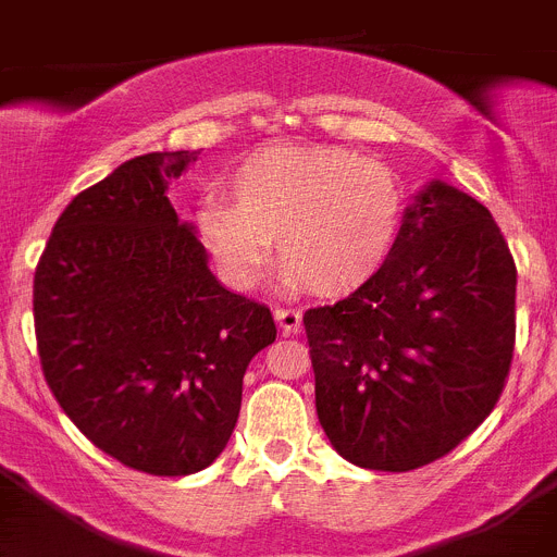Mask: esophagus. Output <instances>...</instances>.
Returning a JSON list of instances; mask_svg holds the SVG:
<instances>
[{"label":"esophagus","instance_id":"1","mask_svg":"<svg viewBox=\"0 0 557 557\" xmlns=\"http://www.w3.org/2000/svg\"><path fill=\"white\" fill-rule=\"evenodd\" d=\"M301 309H275V323H278L282 334L301 332Z\"/></svg>","mask_w":557,"mask_h":557}]
</instances>
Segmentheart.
Returning a JSON list of instances; mask_svg holds the SVG:
<instances>
[{
	"label": "heart",
	"mask_w": 557,
	"mask_h": 557,
	"mask_svg": "<svg viewBox=\"0 0 557 557\" xmlns=\"http://www.w3.org/2000/svg\"><path fill=\"white\" fill-rule=\"evenodd\" d=\"M234 200L206 195L198 234L236 289L262 278L278 236L282 287L343 298L371 284L401 243L407 191L385 161L351 147L273 145L236 166Z\"/></svg>",
	"instance_id": "obj_1"
}]
</instances>
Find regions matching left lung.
Returning a JSON list of instances; mask_svg holds the SVG:
<instances>
[{
  "label": "left lung",
  "instance_id": "1",
  "mask_svg": "<svg viewBox=\"0 0 557 557\" xmlns=\"http://www.w3.org/2000/svg\"><path fill=\"white\" fill-rule=\"evenodd\" d=\"M314 407L339 457L412 471L491 416L516 343V264L491 211L430 181L385 270L304 314Z\"/></svg>",
  "mask_w": 557,
  "mask_h": 557
}]
</instances>
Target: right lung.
<instances>
[{"mask_svg": "<svg viewBox=\"0 0 557 557\" xmlns=\"http://www.w3.org/2000/svg\"><path fill=\"white\" fill-rule=\"evenodd\" d=\"M198 152H147L58 218L36 268L44 376L77 430L122 466L186 476L218 460L243 376L275 339L264 304L209 270L166 189Z\"/></svg>", "mask_w": 557, "mask_h": 557, "instance_id": "obj_1", "label": "right lung"}]
</instances>
